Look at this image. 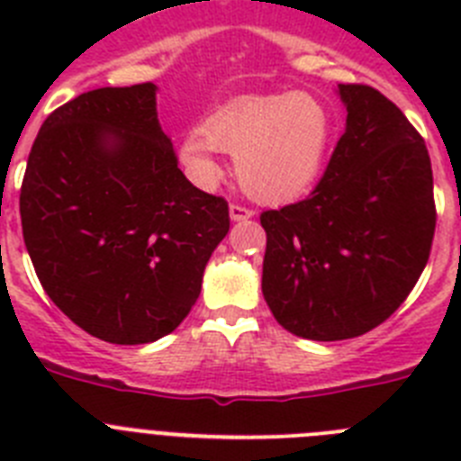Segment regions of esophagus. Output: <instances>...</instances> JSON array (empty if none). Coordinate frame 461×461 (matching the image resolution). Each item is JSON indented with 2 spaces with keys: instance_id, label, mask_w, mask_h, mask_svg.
Segmentation results:
<instances>
[{
  "instance_id": "34e87169",
  "label": "esophagus",
  "mask_w": 461,
  "mask_h": 461,
  "mask_svg": "<svg viewBox=\"0 0 461 461\" xmlns=\"http://www.w3.org/2000/svg\"><path fill=\"white\" fill-rule=\"evenodd\" d=\"M228 212H230V219H233V221H247V219L254 217V212H251L249 207L238 205V203H233V205L228 207Z\"/></svg>"
}]
</instances>
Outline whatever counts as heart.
<instances>
[{"instance_id": "1", "label": "heart", "mask_w": 461, "mask_h": 461, "mask_svg": "<svg viewBox=\"0 0 461 461\" xmlns=\"http://www.w3.org/2000/svg\"><path fill=\"white\" fill-rule=\"evenodd\" d=\"M332 140V117L303 92L244 96L219 108L180 140V161L198 185L221 177L219 149L235 157V175L260 203H286L312 186Z\"/></svg>"}]
</instances>
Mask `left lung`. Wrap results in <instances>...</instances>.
<instances>
[{"label":"left lung","instance_id":"8db88e82","mask_svg":"<svg viewBox=\"0 0 461 461\" xmlns=\"http://www.w3.org/2000/svg\"><path fill=\"white\" fill-rule=\"evenodd\" d=\"M346 129L309 198L267 210L263 297L295 337L339 341L381 325L413 291L437 226L425 140L390 99L339 85Z\"/></svg>","mask_w":461,"mask_h":461}]
</instances>
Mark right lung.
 <instances>
[{
    "label": "right lung",
    "mask_w": 461,
    "mask_h": 461,
    "mask_svg": "<svg viewBox=\"0 0 461 461\" xmlns=\"http://www.w3.org/2000/svg\"><path fill=\"white\" fill-rule=\"evenodd\" d=\"M20 219L52 303L92 337L126 346L185 321L230 228L228 203L177 168L154 83L92 89L48 115Z\"/></svg>",
    "instance_id": "1"
}]
</instances>
